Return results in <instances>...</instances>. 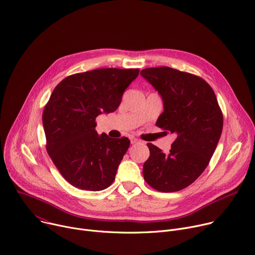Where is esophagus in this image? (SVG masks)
<instances>
[{
	"instance_id": "esophagus-1",
	"label": "esophagus",
	"mask_w": 255,
	"mask_h": 255,
	"mask_svg": "<svg viewBox=\"0 0 255 255\" xmlns=\"http://www.w3.org/2000/svg\"><path fill=\"white\" fill-rule=\"evenodd\" d=\"M130 140H131V143H132V144H134V143H137L138 141H139V140L137 139V138H134V137H131V139H130Z\"/></svg>"
}]
</instances>
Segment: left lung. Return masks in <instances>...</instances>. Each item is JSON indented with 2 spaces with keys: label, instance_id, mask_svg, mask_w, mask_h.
Returning a JSON list of instances; mask_svg holds the SVG:
<instances>
[{
  "label": "left lung",
  "instance_id": "8db88e82",
  "mask_svg": "<svg viewBox=\"0 0 255 255\" xmlns=\"http://www.w3.org/2000/svg\"><path fill=\"white\" fill-rule=\"evenodd\" d=\"M160 95L164 112L155 125L175 133L169 153L147 143L143 177L153 189L175 192L192 184L205 170L223 130V113L213 88L202 78L170 67L140 72Z\"/></svg>",
  "mask_w": 255,
  "mask_h": 255
}]
</instances>
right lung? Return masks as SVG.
Listing matches in <instances>:
<instances>
[{"mask_svg": "<svg viewBox=\"0 0 255 255\" xmlns=\"http://www.w3.org/2000/svg\"><path fill=\"white\" fill-rule=\"evenodd\" d=\"M139 69L102 68L63 79L42 113L47 151L74 187L100 191L114 182L130 140L99 135L96 119L121 104Z\"/></svg>", "mask_w": 255, "mask_h": 255, "instance_id": "1", "label": "right lung"}]
</instances>
